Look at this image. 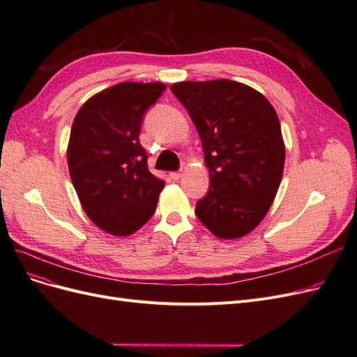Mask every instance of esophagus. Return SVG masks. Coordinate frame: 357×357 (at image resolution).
Segmentation results:
<instances>
[{
	"mask_svg": "<svg viewBox=\"0 0 357 357\" xmlns=\"http://www.w3.org/2000/svg\"><path fill=\"white\" fill-rule=\"evenodd\" d=\"M181 171H172V172H169V177L172 178V180H180L181 178Z\"/></svg>",
	"mask_w": 357,
	"mask_h": 357,
	"instance_id": "1",
	"label": "esophagus"
}]
</instances>
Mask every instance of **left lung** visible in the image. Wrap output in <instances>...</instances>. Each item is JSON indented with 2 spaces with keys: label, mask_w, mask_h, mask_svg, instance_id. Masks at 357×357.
Segmentation results:
<instances>
[{
  "label": "left lung",
  "mask_w": 357,
  "mask_h": 357,
  "mask_svg": "<svg viewBox=\"0 0 357 357\" xmlns=\"http://www.w3.org/2000/svg\"><path fill=\"white\" fill-rule=\"evenodd\" d=\"M171 92L197 128L210 172L198 219L219 238H240L262 222L282 181L277 113L262 93L234 80L180 82Z\"/></svg>",
  "instance_id": "1"
}]
</instances>
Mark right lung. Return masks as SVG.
I'll use <instances>...</instances> for the list:
<instances>
[{"mask_svg": "<svg viewBox=\"0 0 357 357\" xmlns=\"http://www.w3.org/2000/svg\"><path fill=\"white\" fill-rule=\"evenodd\" d=\"M167 89L125 82L93 95L74 117L68 168L88 218L112 235H129L152 218L165 181L147 168L143 119Z\"/></svg>", "mask_w": 357, "mask_h": 357, "instance_id": "right-lung-1", "label": "right lung"}]
</instances>
